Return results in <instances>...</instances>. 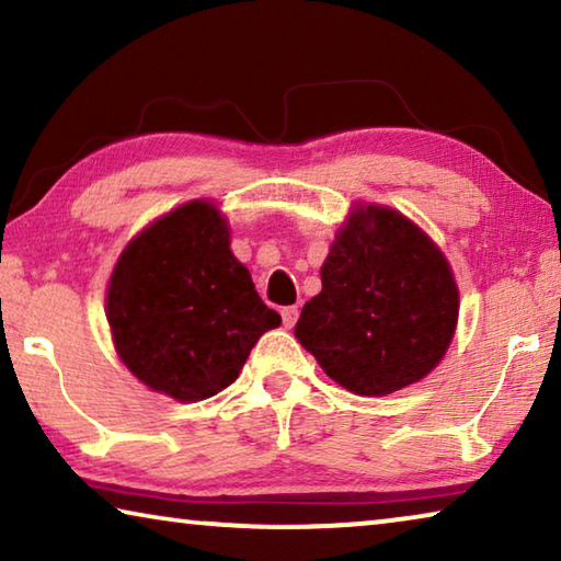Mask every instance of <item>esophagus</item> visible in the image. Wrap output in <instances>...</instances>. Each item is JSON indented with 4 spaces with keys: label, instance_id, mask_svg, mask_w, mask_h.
<instances>
[{
    "label": "esophagus",
    "instance_id": "obj_1",
    "mask_svg": "<svg viewBox=\"0 0 561 561\" xmlns=\"http://www.w3.org/2000/svg\"><path fill=\"white\" fill-rule=\"evenodd\" d=\"M297 319H299V307H284L282 309V321H284V327H287V329L297 324Z\"/></svg>",
    "mask_w": 561,
    "mask_h": 561
}]
</instances>
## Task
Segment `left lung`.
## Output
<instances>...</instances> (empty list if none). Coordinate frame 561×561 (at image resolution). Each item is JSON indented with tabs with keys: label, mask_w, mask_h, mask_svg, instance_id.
<instances>
[{
	"label": "left lung",
	"mask_w": 561,
	"mask_h": 561,
	"mask_svg": "<svg viewBox=\"0 0 561 561\" xmlns=\"http://www.w3.org/2000/svg\"><path fill=\"white\" fill-rule=\"evenodd\" d=\"M458 324V284L431 237L391 207L358 205L294 327L327 376L386 396L428 376Z\"/></svg>",
	"instance_id": "8db88e82"
}]
</instances>
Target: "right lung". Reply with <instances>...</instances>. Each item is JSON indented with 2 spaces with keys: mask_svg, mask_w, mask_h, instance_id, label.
<instances>
[{
  "mask_svg": "<svg viewBox=\"0 0 561 561\" xmlns=\"http://www.w3.org/2000/svg\"><path fill=\"white\" fill-rule=\"evenodd\" d=\"M106 317L130 374L175 401L220 393L264 331L282 324L207 201L185 203L130 240L111 274Z\"/></svg>",
  "mask_w": 561,
  "mask_h": 561,
  "instance_id": "obj_1",
  "label": "right lung"
}]
</instances>
